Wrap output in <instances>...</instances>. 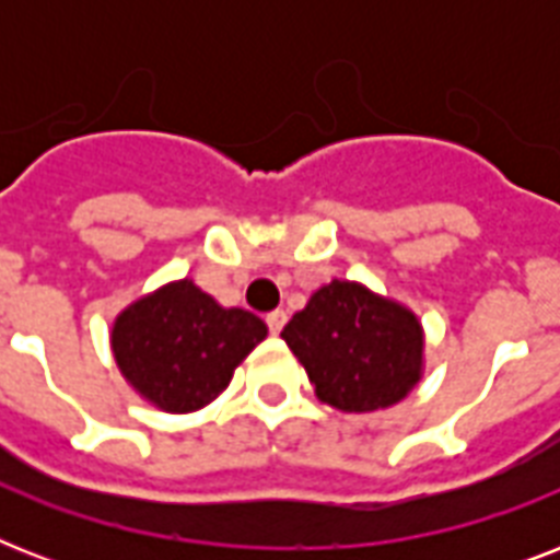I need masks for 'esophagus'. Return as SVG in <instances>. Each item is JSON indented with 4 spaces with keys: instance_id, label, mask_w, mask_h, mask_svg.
Returning <instances> with one entry per match:
<instances>
[{
    "instance_id": "obj_1",
    "label": "esophagus",
    "mask_w": 560,
    "mask_h": 560,
    "mask_svg": "<svg viewBox=\"0 0 560 560\" xmlns=\"http://www.w3.org/2000/svg\"><path fill=\"white\" fill-rule=\"evenodd\" d=\"M284 323H288V314H284V311H272V314H267V325H270V334H281Z\"/></svg>"
}]
</instances>
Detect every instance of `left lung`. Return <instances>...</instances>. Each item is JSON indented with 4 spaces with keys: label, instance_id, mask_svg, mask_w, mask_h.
<instances>
[{
    "label": "left lung",
    "instance_id": "left-lung-1",
    "mask_svg": "<svg viewBox=\"0 0 560 560\" xmlns=\"http://www.w3.org/2000/svg\"><path fill=\"white\" fill-rule=\"evenodd\" d=\"M281 340L305 366L316 398L342 412L398 404L424 369L418 316L360 281L323 284L284 325Z\"/></svg>",
    "mask_w": 560,
    "mask_h": 560
}]
</instances>
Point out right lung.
I'll return each mask as SVG.
<instances>
[{
    "mask_svg": "<svg viewBox=\"0 0 560 560\" xmlns=\"http://www.w3.org/2000/svg\"><path fill=\"white\" fill-rule=\"evenodd\" d=\"M264 337L258 316L220 307L191 279H179L127 305L109 342L125 381L144 400L165 412H194L226 389Z\"/></svg>",
    "mask_w": 560,
    "mask_h": 560,
    "instance_id": "right-lung-1",
    "label": "right lung"
}]
</instances>
